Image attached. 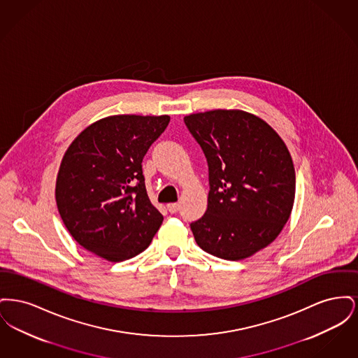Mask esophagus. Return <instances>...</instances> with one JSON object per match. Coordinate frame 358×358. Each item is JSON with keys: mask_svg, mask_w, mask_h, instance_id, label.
<instances>
[{"mask_svg": "<svg viewBox=\"0 0 358 358\" xmlns=\"http://www.w3.org/2000/svg\"><path fill=\"white\" fill-rule=\"evenodd\" d=\"M168 210H169L171 213H177V212L180 210V204H178V203L168 204Z\"/></svg>", "mask_w": 358, "mask_h": 358, "instance_id": "esophagus-1", "label": "esophagus"}]
</instances>
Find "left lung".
Listing matches in <instances>:
<instances>
[{
  "instance_id": "left-lung-1",
  "label": "left lung",
  "mask_w": 358,
  "mask_h": 358,
  "mask_svg": "<svg viewBox=\"0 0 358 358\" xmlns=\"http://www.w3.org/2000/svg\"><path fill=\"white\" fill-rule=\"evenodd\" d=\"M208 162L204 216L190 222L200 248L240 260L271 244L287 222L295 197L289 150L271 126L240 110L184 118Z\"/></svg>"
}]
</instances>
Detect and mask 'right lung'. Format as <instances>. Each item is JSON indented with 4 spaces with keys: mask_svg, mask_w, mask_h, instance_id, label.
<instances>
[{
    "mask_svg": "<svg viewBox=\"0 0 358 358\" xmlns=\"http://www.w3.org/2000/svg\"><path fill=\"white\" fill-rule=\"evenodd\" d=\"M171 117L114 115L88 126L64 154L56 204L71 236L108 262L141 254L164 222L145 187L142 159Z\"/></svg>",
    "mask_w": 358,
    "mask_h": 358,
    "instance_id": "right-lung-1",
    "label": "right lung"
}]
</instances>
